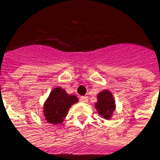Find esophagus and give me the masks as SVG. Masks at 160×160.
I'll list each match as a JSON object with an SVG mask.
<instances>
[{
	"mask_svg": "<svg viewBox=\"0 0 160 160\" xmlns=\"http://www.w3.org/2000/svg\"><path fill=\"white\" fill-rule=\"evenodd\" d=\"M88 97L87 96H81V97L79 98V101H81V102H84V103H86V102H88Z\"/></svg>",
	"mask_w": 160,
	"mask_h": 160,
	"instance_id": "1",
	"label": "esophagus"
}]
</instances>
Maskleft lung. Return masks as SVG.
<instances>
[{
	"instance_id": "left-lung-1",
	"label": "left lung",
	"mask_w": 160,
	"mask_h": 160,
	"mask_svg": "<svg viewBox=\"0 0 160 160\" xmlns=\"http://www.w3.org/2000/svg\"><path fill=\"white\" fill-rule=\"evenodd\" d=\"M98 101L95 104L96 109H98L99 114L105 118H110L111 115L115 109L112 94L107 90L101 92L98 94Z\"/></svg>"
}]
</instances>
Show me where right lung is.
Returning <instances> with one entry per match:
<instances>
[{
	"instance_id": "1",
	"label": "right lung",
	"mask_w": 160,
	"mask_h": 160,
	"mask_svg": "<svg viewBox=\"0 0 160 160\" xmlns=\"http://www.w3.org/2000/svg\"><path fill=\"white\" fill-rule=\"evenodd\" d=\"M78 101V99L75 95H69L63 88H54L44 105V116L47 121L53 124L62 123L70 107Z\"/></svg>"
}]
</instances>
